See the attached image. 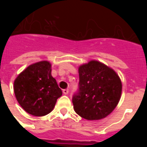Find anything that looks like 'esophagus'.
Returning a JSON list of instances; mask_svg holds the SVG:
<instances>
[{
	"label": "esophagus",
	"mask_w": 147,
	"mask_h": 147,
	"mask_svg": "<svg viewBox=\"0 0 147 147\" xmlns=\"http://www.w3.org/2000/svg\"><path fill=\"white\" fill-rule=\"evenodd\" d=\"M68 92H69L68 89H64V90H63V93H64V94H68Z\"/></svg>",
	"instance_id": "esophagus-1"
}]
</instances>
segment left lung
I'll return each mask as SVG.
<instances>
[{
	"label": "left lung",
	"mask_w": 147,
	"mask_h": 147,
	"mask_svg": "<svg viewBox=\"0 0 147 147\" xmlns=\"http://www.w3.org/2000/svg\"><path fill=\"white\" fill-rule=\"evenodd\" d=\"M79 75V87L72 96L76 113L90 120L107 117L120 101L122 84L119 76L96 61L80 66Z\"/></svg>",
	"instance_id": "left-lung-1"
}]
</instances>
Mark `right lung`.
Returning a JSON list of instances; mask_svg holds the SVG:
<instances>
[{
  "mask_svg": "<svg viewBox=\"0 0 147 147\" xmlns=\"http://www.w3.org/2000/svg\"><path fill=\"white\" fill-rule=\"evenodd\" d=\"M14 92L21 107L36 117L49 113L62 95L48 61L31 64L20 74L14 82Z\"/></svg>",
  "mask_w": 147,
  "mask_h": 147,
  "instance_id": "add662e5",
  "label": "right lung"
}]
</instances>
